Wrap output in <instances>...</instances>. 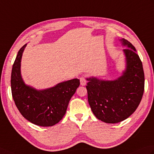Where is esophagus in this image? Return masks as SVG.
I'll list each match as a JSON object with an SVG mask.
<instances>
[{
	"mask_svg": "<svg viewBox=\"0 0 154 154\" xmlns=\"http://www.w3.org/2000/svg\"><path fill=\"white\" fill-rule=\"evenodd\" d=\"M80 83H81V85L82 86H85L87 84V80L85 79V77H81L80 78Z\"/></svg>",
	"mask_w": 154,
	"mask_h": 154,
	"instance_id": "esophagus-1",
	"label": "esophagus"
}]
</instances>
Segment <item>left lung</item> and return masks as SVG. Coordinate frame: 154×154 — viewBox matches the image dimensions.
Masks as SVG:
<instances>
[{"label":"left lung","mask_w":154,"mask_h":154,"mask_svg":"<svg viewBox=\"0 0 154 154\" xmlns=\"http://www.w3.org/2000/svg\"><path fill=\"white\" fill-rule=\"evenodd\" d=\"M125 69L115 80L87 78L88 101L94 115L106 123H117L127 119L137 109L144 91L142 63L134 46L125 38Z\"/></svg>","instance_id":"1"}]
</instances>
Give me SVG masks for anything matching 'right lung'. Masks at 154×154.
<instances>
[{
  "mask_svg": "<svg viewBox=\"0 0 154 154\" xmlns=\"http://www.w3.org/2000/svg\"><path fill=\"white\" fill-rule=\"evenodd\" d=\"M26 46L27 44L20 48L12 66L11 89L14 101L21 115L31 123L41 127H51L65 115L80 81L73 79L42 90L26 85L21 74V61Z\"/></svg>",
  "mask_w": 154,
  "mask_h": 154,
  "instance_id": "1",
  "label": "right lung"
}]
</instances>
